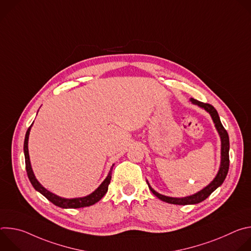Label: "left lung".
Here are the masks:
<instances>
[{"instance_id":"left-lung-1","label":"left lung","mask_w":251,"mask_h":251,"mask_svg":"<svg viewBox=\"0 0 251 251\" xmlns=\"http://www.w3.org/2000/svg\"><path fill=\"white\" fill-rule=\"evenodd\" d=\"M192 103L201 107L205 111H207L214 123V126H216L220 136H221V140H222V161H221V167L219 170L218 175L216 176V177L213 178V181L206 186L204 189H202L201 191L198 192L195 195H192L190 197H186V198H171V197H167L164 195H161L159 193H157L155 190H153L151 188V186L148 184V187L150 189V191L161 201H166L168 203H173V204H195V203H199L202 201H204L207 197H209V195L216 191L220 186H222V184L224 183V181L226 180L227 172H228V168H229V138H228V134L226 132V130L225 129V127L223 126L220 116L218 114V111L216 110L214 107L208 103H203L201 101H198L194 98H191Z\"/></svg>"}]
</instances>
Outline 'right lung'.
I'll return each instance as SVG.
<instances>
[{
  "mask_svg": "<svg viewBox=\"0 0 251 251\" xmlns=\"http://www.w3.org/2000/svg\"><path fill=\"white\" fill-rule=\"evenodd\" d=\"M32 125V124H31ZM31 125L28 127L26 133H25V143H24V153H25V170H26V174L27 176L29 178V182L31 183L32 187L37 190L38 192H40L43 196H45L50 201H51L53 204H55L56 206L62 207V208H79V207H85V206H89L94 204L95 202L99 201L103 196L108 191V186L110 184L111 181V174H112V169L113 166L110 169V172L108 174V176H106L105 180L102 182V184L90 195L83 197V198H76V199H63L60 198L52 193H50V191H48L47 189H45L40 183L39 181L35 178L31 166H30V161H29V156H28V149H27V142H28V135H29V131L31 128Z\"/></svg>",
  "mask_w": 251,
  "mask_h": 251,
  "instance_id": "right-lung-1",
  "label": "right lung"
}]
</instances>
